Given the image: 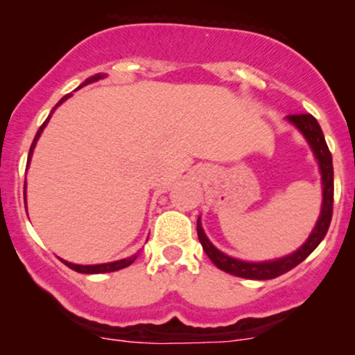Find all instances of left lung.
Wrapping results in <instances>:
<instances>
[{"mask_svg":"<svg viewBox=\"0 0 355 355\" xmlns=\"http://www.w3.org/2000/svg\"><path fill=\"white\" fill-rule=\"evenodd\" d=\"M288 120L299 128L307 139V142L313 148L314 156L320 161L321 170V180H323V207H321L320 220H318L316 227H314L313 234L307 239V242L295 250L290 256L282 257L277 261H264V263H245V261L234 259V257L227 256V254L220 252L204 235L202 227H200L198 220V235L199 241L202 244L204 252L207 254L211 261L220 268L221 271L235 275L241 278H250V280H271L280 275L287 273V271L295 268L297 264L302 263L318 245L323 241L327 235L328 228H330L331 216H333V163H331V153L328 149L327 141H324L323 130H321L320 123L316 118L309 113H299V114H288Z\"/></svg>","mask_w":355,"mask_h":355,"instance_id":"obj_1","label":"left lung"}]
</instances>
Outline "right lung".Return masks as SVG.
I'll return each instance as SVG.
<instances>
[{"mask_svg":"<svg viewBox=\"0 0 355 355\" xmlns=\"http://www.w3.org/2000/svg\"><path fill=\"white\" fill-rule=\"evenodd\" d=\"M99 78H103V75H94V77L87 78V80H85V84H89V82L99 80ZM68 96H70V94H67L65 98H62V99H60V103H58V105H56V106H60V105H62V103L65 101V99H68ZM48 121H49V116H48V120H46L44 123L41 125V128H39V130H37V134H35V137H34V142H32V146H31V151H28V159H27V163H28V161H31L32 151H34V148H35V142H37L39 135L42 134V130H44V127H46V123H48ZM135 257H137V256L127 257V259L114 261V263H106V264H94V266H82V264H73V263H68V261H63V259H62V261H63V263L67 264L68 268H70V270H73V271H78V273L96 275V273H110V271H118V270H121V268H127V266H130V264L134 263V261H135Z\"/></svg>","mask_w":355,"mask_h":355,"instance_id":"1","label":"right lung"}]
</instances>
